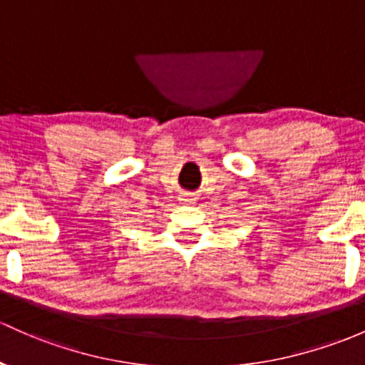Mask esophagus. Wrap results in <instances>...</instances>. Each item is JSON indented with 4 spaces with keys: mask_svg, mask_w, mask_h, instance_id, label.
Instances as JSON below:
<instances>
[{
    "mask_svg": "<svg viewBox=\"0 0 365 365\" xmlns=\"http://www.w3.org/2000/svg\"><path fill=\"white\" fill-rule=\"evenodd\" d=\"M181 203H184V205H195L197 203V195L195 193H182L181 195Z\"/></svg>",
    "mask_w": 365,
    "mask_h": 365,
    "instance_id": "1",
    "label": "esophagus"
}]
</instances>
